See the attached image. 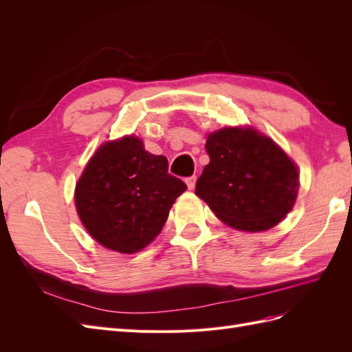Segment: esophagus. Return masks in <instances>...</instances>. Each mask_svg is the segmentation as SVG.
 <instances>
[{"mask_svg": "<svg viewBox=\"0 0 352 352\" xmlns=\"http://www.w3.org/2000/svg\"><path fill=\"white\" fill-rule=\"evenodd\" d=\"M195 184H197V176H190L186 179V185L189 190H192L195 188Z\"/></svg>", "mask_w": 352, "mask_h": 352, "instance_id": "obj_1", "label": "esophagus"}]
</instances>
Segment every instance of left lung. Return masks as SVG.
<instances>
[{
	"mask_svg": "<svg viewBox=\"0 0 352 352\" xmlns=\"http://www.w3.org/2000/svg\"><path fill=\"white\" fill-rule=\"evenodd\" d=\"M206 151L195 195L229 228L269 230L294 208L300 172L270 136L250 124L225 126L207 135Z\"/></svg>",
	"mask_w": 352,
	"mask_h": 352,
	"instance_id": "1",
	"label": "left lung"
}]
</instances>
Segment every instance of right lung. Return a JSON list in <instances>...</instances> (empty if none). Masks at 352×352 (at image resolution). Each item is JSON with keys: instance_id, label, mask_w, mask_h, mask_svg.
<instances>
[{"instance_id": "right-lung-1", "label": "right lung", "mask_w": 352, "mask_h": 352, "mask_svg": "<svg viewBox=\"0 0 352 352\" xmlns=\"http://www.w3.org/2000/svg\"><path fill=\"white\" fill-rule=\"evenodd\" d=\"M167 167V158L148 153L135 135L100 145L74 188L78 216L92 239L120 254L150 245L186 190Z\"/></svg>"}]
</instances>
